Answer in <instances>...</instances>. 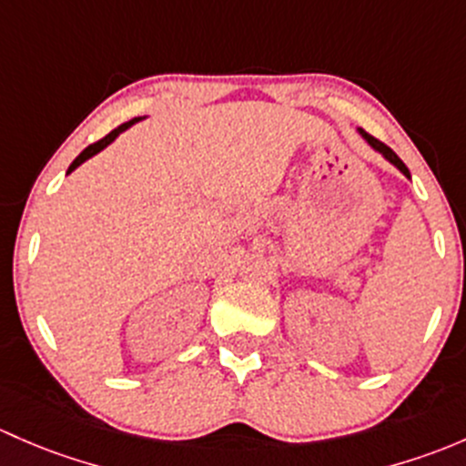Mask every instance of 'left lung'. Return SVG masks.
Listing matches in <instances>:
<instances>
[{"label": "left lung", "instance_id": "obj_1", "mask_svg": "<svg viewBox=\"0 0 466 466\" xmlns=\"http://www.w3.org/2000/svg\"><path fill=\"white\" fill-rule=\"evenodd\" d=\"M359 132H361V137H363V138H366V141H368V143H370V146H372V147H375V150H377V152H381V155H383V157H386V159H388V161H390V163H392V166H397V167H400V170H401V172H404V175H406V177H409V179H410V172H409V167H406V163H404V161H401V159H400V157H397V155H395V152H392V150H390V147H388V146H386V143H381V141H379V138H375V137H372V134H368V132H366V129H359Z\"/></svg>", "mask_w": 466, "mask_h": 466}]
</instances>
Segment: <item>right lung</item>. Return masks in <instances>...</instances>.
<instances>
[{
	"instance_id": "1",
	"label": "right lung",
	"mask_w": 466,
	"mask_h": 466,
	"mask_svg": "<svg viewBox=\"0 0 466 466\" xmlns=\"http://www.w3.org/2000/svg\"><path fill=\"white\" fill-rule=\"evenodd\" d=\"M137 121H138V118H132V121L123 123V126H118L116 129H112V132H109V134H107V137H103V138H100V141L91 143V146H87V147H85V150H83V152H80V155H78V157H76V159H74V163H71V166H69V172H71V170H76V167H78V166H80V163H83V161H87V159H89V157L98 155V152H100V150H103V147H107V146H109V143H112V141H114V138H116V137H118V134H121V132H123V129H127L129 126H134V123H137Z\"/></svg>"
}]
</instances>
